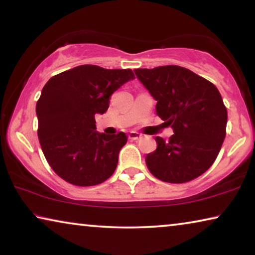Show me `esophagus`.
Wrapping results in <instances>:
<instances>
[{"label":"esophagus","mask_w":255,"mask_h":255,"mask_svg":"<svg viewBox=\"0 0 255 255\" xmlns=\"http://www.w3.org/2000/svg\"><path fill=\"white\" fill-rule=\"evenodd\" d=\"M128 138L130 139V141H136V139L141 138V134H139V132H137V131H130L128 134Z\"/></svg>","instance_id":"esophagus-1"}]
</instances>
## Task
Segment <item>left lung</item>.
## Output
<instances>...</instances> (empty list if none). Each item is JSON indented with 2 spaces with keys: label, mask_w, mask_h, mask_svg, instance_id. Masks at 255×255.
Instances as JSON below:
<instances>
[{
  "label": "left lung",
  "mask_w": 255,
  "mask_h": 255,
  "mask_svg": "<svg viewBox=\"0 0 255 255\" xmlns=\"http://www.w3.org/2000/svg\"><path fill=\"white\" fill-rule=\"evenodd\" d=\"M155 100L156 113L173 129L165 142L145 157L157 179L182 184L200 177L216 159L225 138L228 112L217 88L192 70L179 66L135 69Z\"/></svg>",
  "instance_id": "obj_1"
}]
</instances>
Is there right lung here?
I'll list each match as a JSON object with an SVG mask.
<instances>
[{
  "label": "right lung",
  "instance_id": "obj_1",
  "mask_svg": "<svg viewBox=\"0 0 255 255\" xmlns=\"http://www.w3.org/2000/svg\"><path fill=\"white\" fill-rule=\"evenodd\" d=\"M134 78L130 69L84 64L55 75L42 88L35 107L39 142L63 180L95 186L116 171L127 136L97 131L95 114L105 113L111 95Z\"/></svg>",
  "mask_w": 255,
  "mask_h": 255
}]
</instances>
